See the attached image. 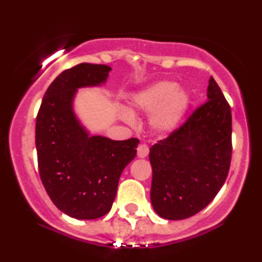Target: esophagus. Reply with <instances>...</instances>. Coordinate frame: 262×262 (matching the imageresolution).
Instances as JSON below:
<instances>
[{
  "label": "esophagus",
  "mask_w": 262,
  "mask_h": 262,
  "mask_svg": "<svg viewBox=\"0 0 262 262\" xmlns=\"http://www.w3.org/2000/svg\"><path fill=\"white\" fill-rule=\"evenodd\" d=\"M137 151H138V158H141V159L146 158V156H148V154H149L148 145H145V144H140V145L138 146Z\"/></svg>",
  "instance_id": "1"
}]
</instances>
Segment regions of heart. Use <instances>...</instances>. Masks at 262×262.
<instances>
[{"label": "heart", "instance_id": "obj_1", "mask_svg": "<svg viewBox=\"0 0 262 262\" xmlns=\"http://www.w3.org/2000/svg\"><path fill=\"white\" fill-rule=\"evenodd\" d=\"M191 97L185 90L179 89L173 81L161 80L144 87L130 98L132 110L137 112L151 113L150 128L156 134H169L179 127L187 113ZM122 119L133 123L134 117L129 111H123Z\"/></svg>", "mask_w": 262, "mask_h": 262}]
</instances>
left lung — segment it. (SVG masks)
I'll use <instances>...</instances> for the list:
<instances>
[{
    "mask_svg": "<svg viewBox=\"0 0 262 262\" xmlns=\"http://www.w3.org/2000/svg\"><path fill=\"white\" fill-rule=\"evenodd\" d=\"M230 159V106L210 76L206 103L150 148L152 208L169 221L197 214L224 185Z\"/></svg>",
    "mask_w": 262,
    "mask_h": 262,
    "instance_id": "obj_1",
    "label": "left lung"
}]
</instances>
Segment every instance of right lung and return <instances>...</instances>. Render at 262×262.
<instances>
[{
	"label": "right lung",
	"mask_w": 262,
	"mask_h": 262,
	"mask_svg": "<svg viewBox=\"0 0 262 262\" xmlns=\"http://www.w3.org/2000/svg\"><path fill=\"white\" fill-rule=\"evenodd\" d=\"M111 70L82 62L62 71L48 87L37 116L41 182L53 203L75 219H97L110 212L122 171L137 155V138L91 135L75 114L77 90L103 85Z\"/></svg>",
	"instance_id": "obj_1"
}]
</instances>
